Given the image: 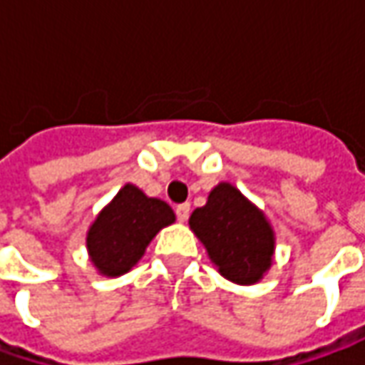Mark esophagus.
I'll list each match as a JSON object with an SVG mask.
<instances>
[{"instance_id": "1", "label": "esophagus", "mask_w": 365, "mask_h": 365, "mask_svg": "<svg viewBox=\"0 0 365 365\" xmlns=\"http://www.w3.org/2000/svg\"><path fill=\"white\" fill-rule=\"evenodd\" d=\"M190 215V205L189 203H182V205H176V217L180 223H185Z\"/></svg>"}]
</instances>
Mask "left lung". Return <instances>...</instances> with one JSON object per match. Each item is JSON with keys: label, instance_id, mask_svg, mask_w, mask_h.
I'll use <instances>...</instances> for the list:
<instances>
[{"label": "left lung", "instance_id": "1", "mask_svg": "<svg viewBox=\"0 0 365 365\" xmlns=\"http://www.w3.org/2000/svg\"><path fill=\"white\" fill-rule=\"evenodd\" d=\"M217 272L250 287L272 268L276 235L264 211L230 182H219L189 219Z\"/></svg>", "mask_w": 365, "mask_h": 365}]
</instances>
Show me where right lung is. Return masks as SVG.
<instances>
[{"label":"right lung","instance_id":"obj_1","mask_svg":"<svg viewBox=\"0 0 365 365\" xmlns=\"http://www.w3.org/2000/svg\"><path fill=\"white\" fill-rule=\"evenodd\" d=\"M175 219L170 205L125 182L89 225L87 254L95 270L107 278L130 272L156 233Z\"/></svg>","mask_w":365,"mask_h":365}]
</instances>
